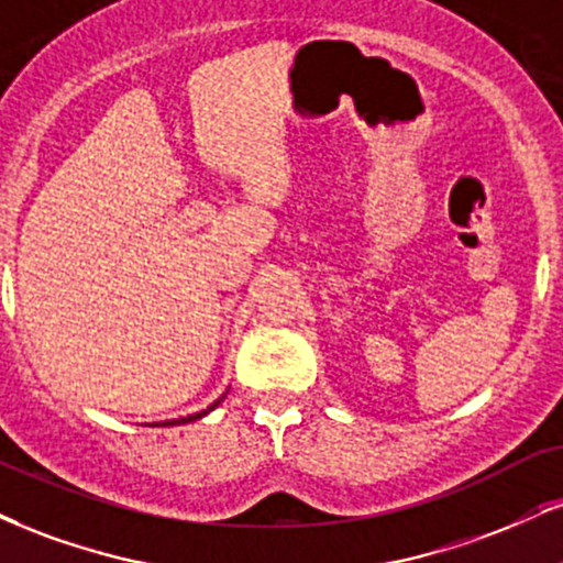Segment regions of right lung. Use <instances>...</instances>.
I'll return each mask as SVG.
<instances>
[{
	"instance_id": "1",
	"label": "right lung",
	"mask_w": 563,
	"mask_h": 563,
	"mask_svg": "<svg viewBox=\"0 0 563 563\" xmlns=\"http://www.w3.org/2000/svg\"><path fill=\"white\" fill-rule=\"evenodd\" d=\"M225 393H228V390H225ZM225 393H222V396L217 398L214 404H209L205 411H196V415H188V417H180V419H167V422H162V424H186V422H194V419H201L205 415H209V411H212V409H217V406H220L222 398H225Z\"/></svg>"
}]
</instances>
